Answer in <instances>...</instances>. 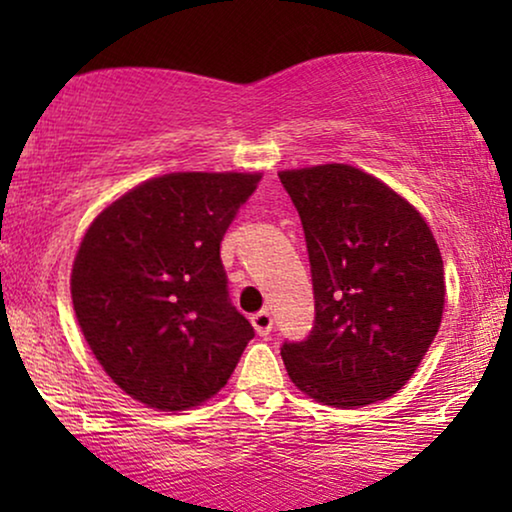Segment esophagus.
Wrapping results in <instances>:
<instances>
[{"mask_svg": "<svg viewBox=\"0 0 512 512\" xmlns=\"http://www.w3.org/2000/svg\"><path fill=\"white\" fill-rule=\"evenodd\" d=\"M251 324H254L258 335H268V333L272 331V317H270V312H265V310L256 312L254 317H251Z\"/></svg>", "mask_w": 512, "mask_h": 512, "instance_id": "obj_1", "label": "esophagus"}]
</instances>
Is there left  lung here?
<instances>
[{
	"label": "left lung",
	"instance_id": "8db88e82",
	"mask_svg": "<svg viewBox=\"0 0 512 512\" xmlns=\"http://www.w3.org/2000/svg\"><path fill=\"white\" fill-rule=\"evenodd\" d=\"M303 223L314 326L284 340L300 391L333 408L394 396L436 338L445 305L438 244L415 207L352 165L279 172Z\"/></svg>",
	"mask_w": 512,
	"mask_h": 512
}]
</instances>
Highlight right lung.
Segmentation results:
<instances>
[{"label":"right lung","instance_id":"right-lung-1","mask_svg":"<svg viewBox=\"0 0 512 512\" xmlns=\"http://www.w3.org/2000/svg\"><path fill=\"white\" fill-rule=\"evenodd\" d=\"M261 174L174 172L93 221L72 270L83 338L137 401L186 410L212 398L254 326L230 303L221 240Z\"/></svg>","mask_w":512,"mask_h":512}]
</instances>
